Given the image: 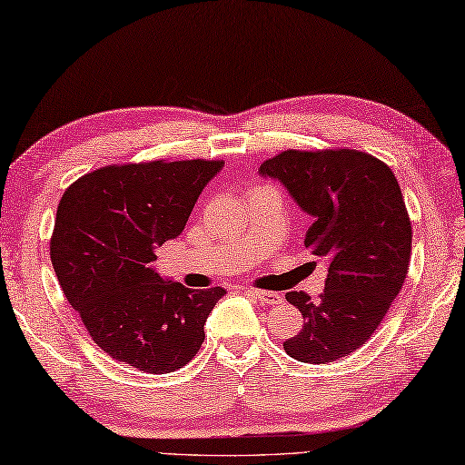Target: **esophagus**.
I'll use <instances>...</instances> for the list:
<instances>
[{"label": "esophagus", "instance_id": "esophagus-1", "mask_svg": "<svg viewBox=\"0 0 465 465\" xmlns=\"http://www.w3.org/2000/svg\"><path fill=\"white\" fill-rule=\"evenodd\" d=\"M251 294H253L257 301H262L265 304H280V302H282V294H280V292L260 291V288H255V291H251Z\"/></svg>", "mask_w": 465, "mask_h": 465}]
</instances>
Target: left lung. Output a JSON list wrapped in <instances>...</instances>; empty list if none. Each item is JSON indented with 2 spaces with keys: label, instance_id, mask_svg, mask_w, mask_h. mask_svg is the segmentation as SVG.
<instances>
[{
  "label": "left lung",
  "instance_id": "8db88e82",
  "mask_svg": "<svg viewBox=\"0 0 465 465\" xmlns=\"http://www.w3.org/2000/svg\"><path fill=\"white\" fill-rule=\"evenodd\" d=\"M260 171L313 216L304 247L327 263L317 301L286 292L302 330L284 350L301 362H333L369 341L404 286L412 255L404 195L390 166L361 150H284Z\"/></svg>",
  "mask_w": 465,
  "mask_h": 465
}]
</instances>
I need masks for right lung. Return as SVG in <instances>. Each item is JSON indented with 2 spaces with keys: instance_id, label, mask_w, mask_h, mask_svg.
<instances>
[{
  "instance_id": "obj_1",
  "label": "right lung",
  "mask_w": 465,
  "mask_h": 465,
  "mask_svg": "<svg viewBox=\"0 0 465 465\" xmlns=\"http://www.w3.org/2000/svg\"><path fill=\"white\" fill-rule=\"evenodd\" d=\"M223 161L101 166L65 189L51 262L88 336L111 359L152 375L193 361L224 288L192 291L150 268L154 249L179 237Z\"/></svg>"
}]
</instances>
